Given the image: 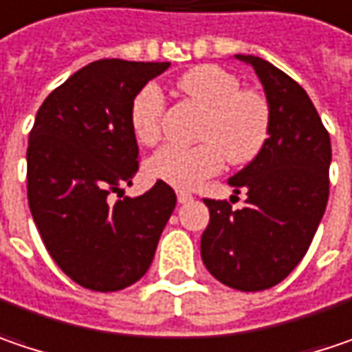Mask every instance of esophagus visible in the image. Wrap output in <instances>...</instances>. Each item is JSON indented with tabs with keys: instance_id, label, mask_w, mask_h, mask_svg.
<instances>
[{
	"instance_id": "esophagus-1",
	"label": "esophagus",
	"mask_w": 352,
	"mask_h": 352,
	"mask_svg": "<svg viewBox=\"0 0 352 352\" xmlns=\"http://www.w3.org/2000/svg\"><path fill=\"white\" fill-rule=\"evenodd\" d=\"M177 201L183 205V203H189V201H193V195H191V193H187V191H179V193H177Z\"/></svg>"
}]
</instances>
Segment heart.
<instances>
[{"mask_svg": "<svg viewBox=\"0 0 352 352\" xmlns=\"http://www.w3.org/2000/svg\"><path fill=\"white\" fill-rule=\"evenodd\" d=\"M179 91L203 113L193 147L165 145L147 161L151 179L177 189H193L219 173L225 159L245 165L261 153L267 143L271 113L263 95L241 89L233 73L217 65H201L177 81ZM165 95L155 83L141 87L131 101V129L139 143L153 145L161 135Z\"/></svg>", "mask_w": 352, "mask_h": 352, "instance_id": "obj_1", "label": "heart"}]
</instances>
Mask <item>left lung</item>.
Returning <instances> with one entry per match:
<instances>
[{
	"label": "left lung",
	"instance_id": "1",
	"mask_svg": "<svg viewBox=\"0 0 352 352\" xmlns=\"http://www.w3.org/2000/svg\"><path fill=\"white\" fill-rule=\"evenodd\" d=\"M257 73L271 127L265 147L229 185L247 191L245 207L205 199L209 225L201 237L207 271L237 291H265L305 257L329 201L331 137L307 91L255 55H235Z\"/></svg>",
	"mask_w": 352,
	"mask_h": 352
}]
</instances>
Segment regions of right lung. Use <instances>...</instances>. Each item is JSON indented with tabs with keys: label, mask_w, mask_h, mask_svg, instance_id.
Masks as SVG:
<instances>
[{
	"label": "right lung",
	"mask_w": 352,
	"mask_h": 352,
	"mask_svg": "<svg viewBox=\"0 0 352 352\" xmlns=\"http://www.w3.org/2000/svg\"><path fill=\"white\" fill-rule=\"evenodd\" d=\"M167 67L99 59L52 91L35 115L32 217L57 267L85 289L111 293L141 279L175 209V191L163 181L145 195L123 197L139 169L131 101Z\"/></svg>",
	"instance_id": "1"
}]
</instances>
